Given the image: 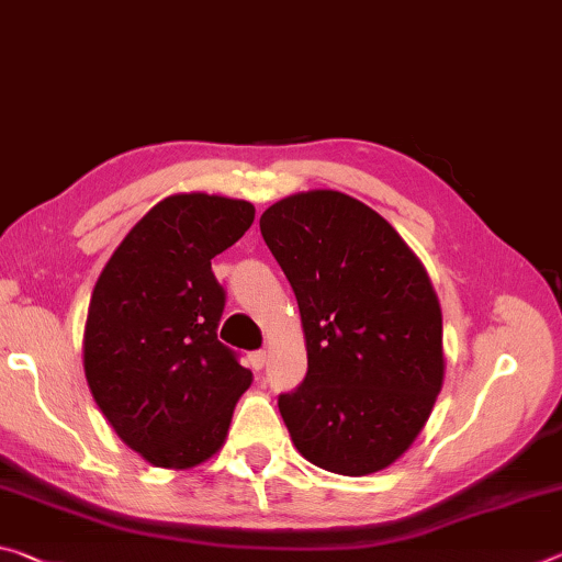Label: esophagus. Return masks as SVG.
I'll return each mask as SVG.
<instances>
[{"mask_svg":"<svg viewBox=\"0 0 562 562\" xmlns=\"http://www.w3.org/2000/svg\"><path fill=\"white\" fill-rule=\"evenodd\" d=\"M249 364H252V370H262L265 368V362H267V355L260 350V352H252L249 355Z\"/></svg>","mask_w":562,"mask_h":562,"instance_id":"obj_1","label":"esophagus"}]
</instances>
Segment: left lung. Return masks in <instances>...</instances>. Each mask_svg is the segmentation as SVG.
<instances>
[{
	"instance_id": "left-lung-1",
	"label": "left lung",
	"mask_w": 562,
	"mask_h": 562,
	"mask_svg": "<svg viewBox=\"0 0 562 562\" xmlns=\"http://www.w3.org/2000/svg\"><path fill=\"white\" fill-rule=\"evenodd\" d=\"M305 333L307 375L280 395L297 452L337 475L403 458L445 382L442 310L425 265L368 204L310 190L260 217Z\"/></svg>"
}]
</instances>
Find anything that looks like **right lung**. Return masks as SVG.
<instances>
[{"label": "right lung", "instance_id": "right-lung-1", "mask_svg": "<svg viewBox=\"0 0 562 562\" xmlns=\"http://www.w3.org/2000/svg\"><path fill=\"white\" fill-rule=\"evenodd\" d=\"M252 222L247 200L169 194L97 278L82 337L89 393L120 440L155 468L215 458L252 385V372L217 340L225 292L212 274V257Z\"/></svg>", "mask_w": 562, "mask_h": 562}]
</instances>
